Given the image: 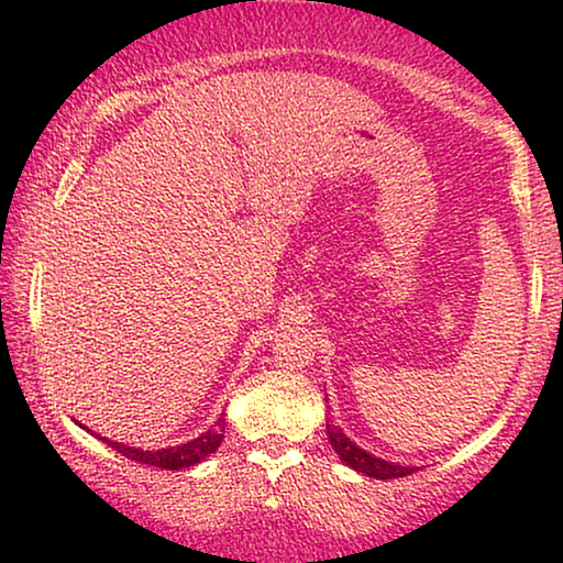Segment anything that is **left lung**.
Here are the masks:
<instances>
[{
	"instance_id": "obj_1",
	"label": "left lung",
	"mask_w": 563,
	"mask_h": 563,
	"mask_svg": "<svg viewBox=\"0 0 563 563\" xmlns=\"http://www.w3.org/2000/svg\"><path fill=\"white\" fill-rule=\"evenodd\" d=\"M328 441L333 445V451L341 456V461L345 466H351L353 472H361L372 479H397V476H407L412 472H418V466H402L395 464V461L379 459L374 453H368L351 441L349 435L343 433L341 428L333 426V420H328Z\"/></svg>"
}]
</instances>
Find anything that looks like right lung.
I'll use <instances>...</instances> for the list:
<instances>
[{
	"label": "right lung",
	"instance_id": "obj_1",
	"mask_svg": "<svg viewBox=\"0 0 563 563\" xmlns=\"http://www.w3.org/2000/svg\"><path fill=\"white\" fill-rule=\"evenodd\" d=\"M222 430H225V420H218V428L197 435L195 441L172 445V449H158V451H143V449H135V445L110 441V438H102V441L107 445H112V449L122 453L125 459L137 461V464H148V466H158V468H176V472H179V468L195 466L202 459L210 456V453L218 451L222 438H225Z\"/></svg>",
	"mask_w": 563,
	"mask_h": 563
}]
</instances>
